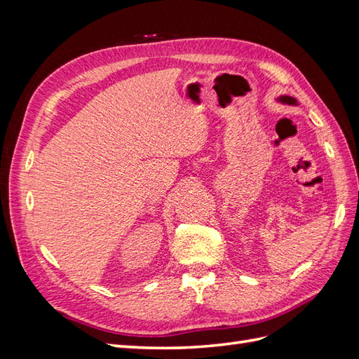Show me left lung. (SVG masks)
Masks as SVG:
<instances>
[{
	"label": "left lung",
	"instance_id": "8db88e82",
	"mask_svg": "<svg viewBox=\"0 0 359 359\" xmlns=\"http://www.w3.org/2000/svg\"><path fill=\"white\" fill-rule=\"evenodd\" d=\"M278 102H281V103H286V104H298V103H297V100L293 99V97H289V95H281L280 99H278Z\"/></svg>",
	"mask_w": 359,
	"mask_h": 359
}]
</instances>
